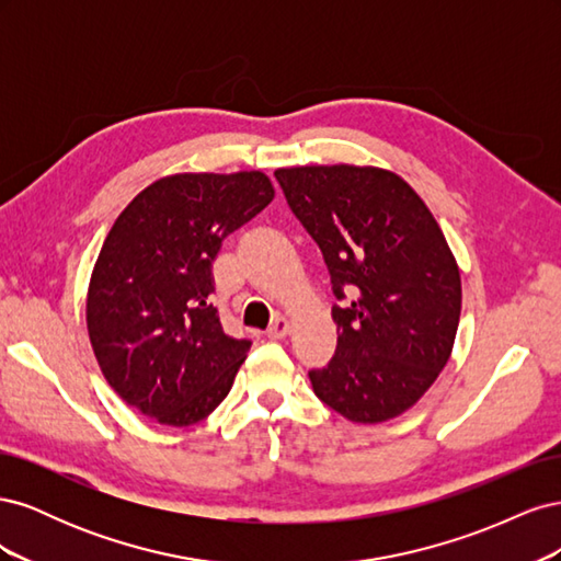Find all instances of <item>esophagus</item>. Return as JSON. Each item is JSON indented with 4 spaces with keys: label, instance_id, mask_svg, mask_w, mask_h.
I'll return each instance as SVG.
<instances>
[{
    "label": "esophagus",
    "instance_id": "esophagus-1",
    "mask_svg": "<svg viewBox=\"0 0 561 561\" xmlns=\"http://www.w3.org/2000/svg\"><path fill=\"white\" fill-rule=\"evenodd\" d=\"M290 320H287L285 316H276V320L271 322L268 325V330H266V336L268 339H283V336H287V332H290Z\"/></svg>",
    "mask_w": 561,
    "mask_h": 561
}]
</instances>
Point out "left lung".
Wrapping results in <instances>:
<instances>
[{
	"mask_svg": "<svg viewBox=\"0 0 561 561\" xmlns=\"http://www.w3.org/2000/svg\"><path fill=\"white\" fill-rule=\"evenodd\" d=\"M274 175L344 301L332 307V360L309 371L313 393L355 423L400 416L447 365L461 316V276L443 229L412 186L381 168Z\"/></svg>",
	"mask_w": 561,
	"mask_h": 561,
	"instance_id": "1",
	"label": "left lung"
}]
</instances>
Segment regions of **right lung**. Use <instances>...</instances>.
<instances>
[{
	"label": "right lung",
	"mask_w": 561,
	"mask_h": 561,
	"mask_svg": "<svg viewBox=\"0 0 561 561\" xmlns=\"http://www.w3.org/2000/svg\"><path fill=\"white\" fill-rule=\"evenodd\" d=\"M274 186L260 171L161 178L116 217L89 285L91 346L107 383L140 414L194 426L227 398L250 339L222 330L213 262L262 213Z\"/></svg>",
	"instance_id": "obj_1"
}]
</instances>
